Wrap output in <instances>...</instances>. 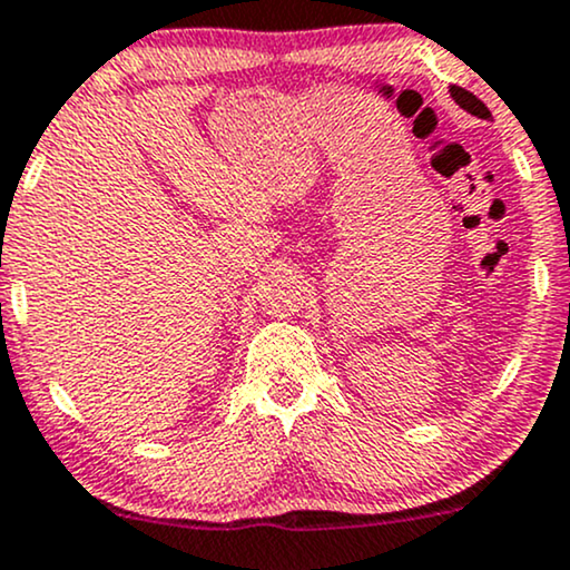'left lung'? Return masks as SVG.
<instances>
[{"label":"left lung","instance_id":"1","mask_svg":"<svg viewBox=\"0 0 570 570\" xmlns=\"http://www.w3.org/2000/svg\"><path fill=\"white\" fill-rule=\"evenodd\" d=\"M451 98L456 100V106H462L464 111L472 114V116H478V119H491V111L483 106V100H478L475 95L468 92V89L451 87Z\"/></svg>","mask_w":570,"mask_h":570}]
</instances>
